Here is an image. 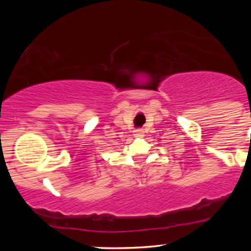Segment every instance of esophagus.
<instances>
[{
	"label": "esophagus",
	"instance_id": "esophagus-1",
	"mask_svg": "<svg viewBox=\"0 0 251 251\" xmlns=\"http://www.w3.org/2000/svg\"><path fill=\"white\" fill-rule=\"evenodd\" d=\"M134 135H135V137H143V135H144V129H135Z\"/></svg>",
	"mask_w": 251,
	"mask_h": 251
}]
</instances>
